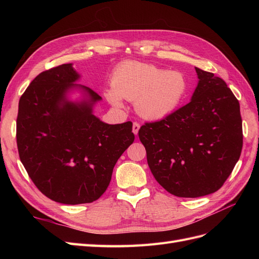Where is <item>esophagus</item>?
<instances>
[{"mask_svg": "<svg viewBox=\"0 0 259 259\" xmlns=\"http://www.w3.org/2000/svg\"><path fill=\"white\" fill-rule=\"evenodd\" d=\"M139 128H140V125H139V123H137V122H134V123H133V133H134L135 135H137V134H138V131H139Z\"/></svg>", "mask_w": 259, "mask_h": 259, "instance_id": "1", "label": "esophagus"}]
</instances>
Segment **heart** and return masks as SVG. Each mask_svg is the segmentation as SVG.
Returning a JSON list of instances; mask_svg holds the SVG:
<instances>
[{"instance_id": "heart-1", "label": "heart", "mask_w": 259, "mask_h": 259, "mask_svg": "<svg viewBox=\"0 0 259 259\" xmlns=\"http://www.w3.org/2000/svg\"><path fill=\"white\" fill-rule=\"evenodd\" d=\"M107 100L122 108V98L134 101L136 112L146 120H162L174 113L184 101L188 82L184 73L142 61H124L111 76Z\"/></svg>"}]
</instances>
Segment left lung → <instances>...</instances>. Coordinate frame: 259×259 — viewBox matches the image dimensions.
<instances>
[{
    "label": "left lung",
    "mask_w": 259,
    "mask_h": 259,
    "mask_svg": "<svg viewBox=\"0 0 259 259\" xmlns=\"http://www.w3.org/2000/svg\"><path fill=\"white\" fill-rule=\"evenodd\" d=\"M195 71L199 83L190 103L138 132L155 180L180 198L221 189L243 146L239 100L221 77Z\"/></svg>",
    "instance_id": "1"
}]
</instances>
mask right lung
<instances>
[{"instance_id": "add662e5", "label": "right lung", "mask_w": 259, "mask_h": 259, "mask_svg": "<svg viewBox=\"0 0 259 259\" xmlns=\"http://www.w3.org/2000/svg\"><path fill=\"white\" fill-rule=\"evenodd\" d=\"M79 77L72 64L41 72L21 95L17 115L18 153L29 177L46 197L70 205L104 194L116 161L135 139L132 122L111 125L93 114L101 97L74 84ZM72 88L87 98L68 101Z\"/></svg>"}]
</instances>
